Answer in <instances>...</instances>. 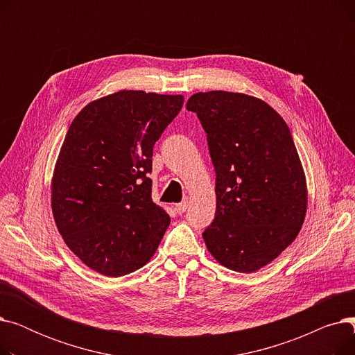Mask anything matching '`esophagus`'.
<instances>
[{
	"label": "esophagus",
	"mask_w": 355,
	"mask_h": 355,
	"mask_svg": "<svg viewBox=\"0 0 355 355\" xmlns=\"http://www.w3.org/2000/svg\"><path fill=\"white\" fill-rule=\"evenodd\" d=\"M187 209H189V200H182L181 202L175 204V211L180 213V214H182L184 211H187Z\"/></svg>",
	"instance_id": "34e87169"
}]
</instances>
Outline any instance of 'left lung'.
<instances>
[{
  "label": "left lung",
  "instance_id": "obj_1",
  "mask_svg": "<svg viewBox=\"0 0 355 355\" xmlns=\"http://www.w3.org/2000/svg\"><path fill=\"white\" fill-rule=\"evenodd\" d=\"M187 110L206 130L216 171V216L204 241L223 266L254 272L292 243L305 218L306 182L291 130L243 93L200 92Z\"/></svg>",
  "mask_w": 355,
  "mask_h": 355
}]
</instances>
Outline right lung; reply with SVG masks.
I'll list each match as a JSON object with an SVG mask.
<instances>
[{"mask_svg": "<svg viewBox=\"0 0 355 355\" xmlns=\"http://www.w3.org/2000/svg\"><path fill=\"white\" fill-rule=\"evenodd\" d=\"M181 95L121 90L86 105L63 141L51 184L55 225L85 265L118 277L142 268L170 226L151 200L153 149Z\"/></svg>", "mask_w": 355, "mask_h": 355, "instance_id": "right-lung-1", "label": "right lung"}]
</instances>
